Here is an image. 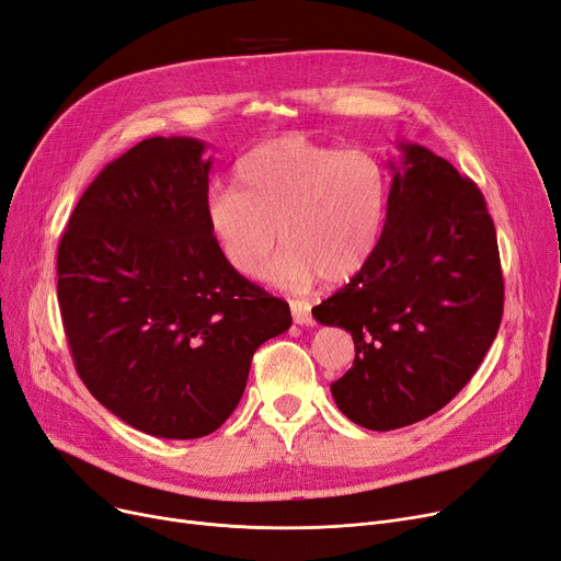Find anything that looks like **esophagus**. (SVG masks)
<instances>
[{"label":"esophagus","instance_id":"34e87169","mask_svg":"<svg viewBox=\"0 0 561 561\" xmlns=\"http://www.w3.org/2000/svg\"><path fill=\"white\" fill-rule=\"evenodd\" d=\"M290 313H294V321L298 325H313V316H311V305L305 300L290 302Z\"/></svg>","mask_w":561,"mask_h":561}]
</instances>
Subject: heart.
I'll return each mask as SVG.
<instances>
[{
    "instance_id": "obj_1",
    "label": "heart",
    "mask_w": 561,
    "mask_h": 561,
    "mask_svg": "<svg viewBox=\"0 0 561 561\" xmlns=\"http://www.w3.org/2000/svg\"><path fill=\"white\" fill-rule=\"evenodd\" d=\"M236 190L206 202V225L222 259L242 277H263L279 240L271 282L305 288L323 277L348 282L376 252L389 183L382 162L362 149L339 151L298 135L242 156Z\"/></svg>"
}]
</instances>
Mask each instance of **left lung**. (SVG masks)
<instances>
[{"label": "left lung", "instance_id": "obj_1", "mask_svg": "<svg viewBox=\"0 0 561 561\" xmlns=\"http://www.w3.org/2000/svg\"><path fill=\"white\" fill-rule=\"evenodd\" d=\"M387 217L369 263L313 319L353 334V367L330 385L371 431L422 422L474 376L497 336L504 282L481 190L426 146L399 141Z\"/></svg>", "mask_w": 561, "mask_h": 561}]
</instances>
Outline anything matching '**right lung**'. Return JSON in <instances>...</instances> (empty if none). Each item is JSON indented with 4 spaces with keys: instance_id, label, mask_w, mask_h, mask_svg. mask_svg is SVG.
<instances>
[{
    "instance_id": "right-lung-1",
    "label": "right lung",
    "mask_w": 561,
    "mask_h": 561,
    "mask_svg": "<svg viewBox=\"0 0 561 561\" xmlns=\"http://www.w3.org/2000/svg\"><path fill=\"white\" fill-rule=\"evenodd\" d=\"M151 137L84 190L57 254L68 346L89 392L149 435L220 428L254 351L290 328L284 300L222 259L206 225L210 158Z\"/></svg>"
}]
</instances>
